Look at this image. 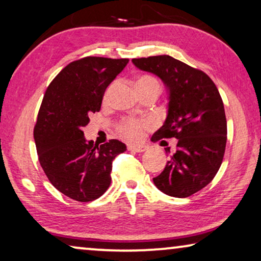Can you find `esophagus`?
I'll list each match as a JSON object with an SVG mask.
<instances>
[{
	"instance_id": "1",
	"label": "esophagus",
	"mask_w": 261,
	"mask_h": 261,
	"mask_svg": "<svg viewBox=\"0 0 261 261\" xmlns=\"http://www.w3.org/2000/svg\"><path fill=\"white\" fill-rule=\"evenodd\" d=\"M129 151H134V152H144L147 150V146L145 145H130L127 147Z\"/></svg>"
}]
</instances>
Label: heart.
<instances>
[{"label":"heart","instance_id":"1","mask_svg":"<svg viewBox=\"0 0 261 261\" xmlns=\"http://www.w3.org/2000/svg\"><path fill=\"white\" fill-rule=\"evenodd\" d=\"M135 87L139 92V95L143 96L149 92L159 93L162 89V84L155 77L151 75H139L135 80ZM114 89V85H110L104 93V100H107L110 97V93ZM151 127V122L147 119H135V118H124L120 120L117 125V134L120 137L126 139L129 142L139 141L144 132L149 130Z\"/></svg>","mask_w":261,"mask_h":261}]
</instances>
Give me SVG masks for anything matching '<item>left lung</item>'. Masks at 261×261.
Returning <instances> with one entry per match:
<instances>
[{
    "label": "left lung",
    "mask_w": 261,
    "mask_h": 261,
    "mask_svg": "<svg viewBox=\"0 0 261 261\" xmlns=\"http://www.w3.org/2000/svg\"><path fill=\"white\" fill-rule=\"evenodd\" d=\"M132 62L161 77L170 93L168 117L151 141L177 138V150L154 185L171 197L192 196L212 181L223 163L227 122L220 93L204 71L171 56Z\"/></svg>",
    "instance_id": "obj_1"
}]
</instances>
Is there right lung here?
I'll return each instance as SVG.
<instances>
[{"label": "right lung", "instance_id": "obj_1", "mask_svg": "<svg viewBox=\"0 0 261 261\" xmlns=\"http://www.w3.org/2000/svg\"><path fill=\"white\" fill-rule=\"evenodd\" d=\"M127 62L96 56L73 61L44 93L34 127L38 161L49 181L73 200L88 203L102 196L110 186L112 162L126 150L117 139L99 146L87 142L83 127Z\"/></svg>", "mask_w": 261, "mask_h": 261}]
</instances>
